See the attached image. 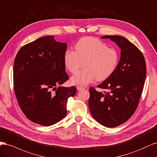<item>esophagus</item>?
I'll use <instances>...</instances> for the list:
<instances>
[{
	"label": "esophagus",
	"instance_id": "34e87169",
	"mask_svg": "<svg viewBox=\"0 0 157 157\" xmlns=\"http://www.w3.org/2000/svg\"><path fill=\"white\" fill-rule=\"evenodd\" d=\"M84 88L83 87H81V86H77V89L78 91H81L82 90V89H83Z\"/></svg>",
	"mask_w": 157,
	"mask_h": 157
}]
</instances>
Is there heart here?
I'll return each mask as SVG.
<instances>
[{
    "mask_svg": "<svg viewBox=\"0 0 157 157\" xmlns=\"http://www.w3.org/2000/svg\"><path fill=\"white\" fill-rule=\"evenodd\" d=\"M84 62V69L70 79L73 85L86 86L94 79L103 81L109 78L117 68L119 54L114 48L97 38L83 37L75 43V51L67 50L64 64L71 73H75Z\"/></svg>",
    "mask_w": 157,
    "mask_h": 157,
    "instance_id": "obj_1",
    "label": "heart"
}]
</instances>
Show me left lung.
Here are the masks:
<instances>
[{
	"label": "left lung",
	"instance_id": "1",
	"mask_svg": "<svg viewBox=\"0 0 157 157\" xmlns=\"http://www.w3.org/2000/svg\"><path fill=\"white\" fill-rule=\"evenodd\" d=\"M121 49V57L114 73L97 87H91L89 107L93 117L102 126L113 128L125 123L136 110L146 78V63L135 44L118 35H105Z\"/></svg>",
	"mask_w": 157,
	"mask_h": 157
}]
</instances>
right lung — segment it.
Segmentation results:
<instances>
[{
  "mask_svg": "<svg viewBox=\"0 0 157 157\" xmlns=\"http://www.w3.org/2000/svg\"><path fill=\"white\" fill-rule=\"evenodd\" d=\"M54 37H40L22 47L13 68L14 89L21 110L31 122L44 126L65 117L68 98L77 90L61 86L69 78L64 64L67 44Z\"/></svg>",
  "mask_w": 157,
  "mask_h": 157,
  "instance_id": "right-lung-1",
  "label": "right lung"
}]
</instances>
